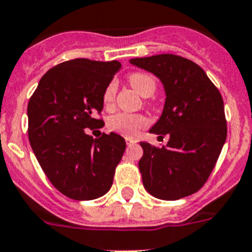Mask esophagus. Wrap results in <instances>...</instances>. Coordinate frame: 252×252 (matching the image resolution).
Here are the masks:
<instances>
[{
    "label": "esophagus",
    "instance_id": "34e87169",
    "mask_svg": "<svg viewBox=\"0 0 252 252\" xmlns=\"http://www.w3.org/2000/svg\"><path fill=\"white\" fill-rule=\"evenodd\" d=\"M125 139H126V143H127V144H132V143L136 142L135 139H134V138H128V136H127V138H125Z\"/></svg>",
    "mask_w": 252,
    "mask_h": 252
}]
</instances>
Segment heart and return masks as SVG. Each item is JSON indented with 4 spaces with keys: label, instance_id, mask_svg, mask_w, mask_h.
<instances>
[{
    "label": "heart",
    "instance_id": "b5f03b06",
    "mask_svg": "<svg viewBox=\"0 0 252 252\" xmlns=\"http://www.w3.org/2000/svg\"><path fill=\"white\" fill-rule=\"evenodd\" d=\"M127 80L130 86L139 94H142L143 97H151L156 92V88H158V82L155 79V76L148 74V72H132V74L128 75ZM116 92V82H110L104 90V94H102L104 105L108 106V108L113 105ZM146 125V117L131 113H118L112 117L109 122H108V126H109L110 130L120 132V134L126 136H134Z\"/></svg>",
    "mask_w": 252,
    "mask_h": 252
}]
</instances>
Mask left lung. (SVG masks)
<instances>
[{
    "instance_id": "obj_1",
    "label": "left lung",
    "mask_w": 252,
    "mask_h": 252,
    "mask_svg": "<svg viewBox=\"0 0 252 252\" xmlns=\"http://www.w3.org/2000/svg\"><path fill=\"white\" fill-rule=\"evenodd\" d=\"M132 65L152 72L166 94L160 120L150 130L166 146L140 142L143 185L155 198L177 200L200 190L226 140V118L220 91L204 70L176 54L132 58ZM158 136V138H160Z\"/></svg>"
}]
</instances>
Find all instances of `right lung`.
Listing matches in <instances>:
<instances>
[{"instance_id": "1", "label": "right lung", "mask_w": 252, "mask_h": 252, "mask_svg": "<svg viewBox=\"0 0 252 252\" xmlns=\"http://www.w3.org/2000/svg\"><path fill=\"white\" fill-rule=\"evenodd\" d=\"M118 61L75 58L45 72L27 106L28 139L40 166L61 194L92 200L106 194L126 148L116 132L94 139L101 127L102 94L120 70Z\"/></svg>"}]
</instances>
